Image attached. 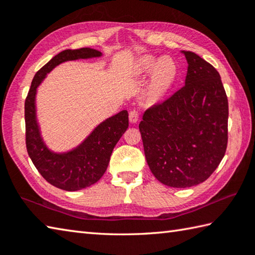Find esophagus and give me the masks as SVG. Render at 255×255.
<instances>
[{
	"label": "esophagus",
	"mask_w": 255,
	"mask_h": 255,
	"mask_svg": "<svg viewBox=\"0 0 255 255\" xmlns=\"http://www.w3.org/2000/svg\"><path fill=\"white\" fill-rule=\"evenodd\" d=\"M138 118H139V114L136 110H132V111L129 112V121H130L132 124L137 123Z\"/></svg>",
	"instance_id": "1"
}]
</instances>
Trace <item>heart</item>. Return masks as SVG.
Here are the masks:
<instances>
[{
	"mask_svg": "<svg viewBox=\"0 0 255 255\" xmlns=\"http://www.w3.org/2000/svg\"><path fill=\"white\" fill-rule=\"evenodd\" d=\"M152 72L150 86V100L159 101L171 89L176 78V66L170 57L156 58L154 56H143L133 66L134 77H144Z\"/></svg>",
	"mask_w": 255,
	"mask_h": 255,
	"instance_id": "1",
	"label": "heart"
}]
</instances>
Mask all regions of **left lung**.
<instances>
[{
  "label": "left lung",
  "mask_w": 255,
  "mask_h": 255,
  "mask_svg": "<svg viewBox=\"0 0 255 255\" xmlns=\"http://www.w3.org/2000/svg\"><path fill=\"white\" fill-rule=\"evenodd\" d=\"M185 85L148 108L139 124L144 155L156 180L191 187L217 169L228 143V99L220 75L192 51Z\"/></svg>",
  "instance_id": "left-lung-1"
}]
</instances>
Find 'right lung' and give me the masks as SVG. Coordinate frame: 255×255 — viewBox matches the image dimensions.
Masks as SVG:
<instances>
[{"label":"right lung","mask_w":255,"mask_h":255,"mask_svg":"<svg viewBox=\"0 0 255 255\" xmlns=\"http://www.w3.org/2000/svg\"><path fill=\"white\" fill-rule=\"evenodd\" d=\"M91 48L63 50L37 71L25 100L26 149L32 163L45 180L63 191L74 192L93 185L104 174L116 143L128 128V112L122 111L101 123L77 148L55 153L46 147L36 119L37 86L47 73L66 61L101 57Z\"/></svg>","instance_id":"right-lung-1"}]
</instances>
